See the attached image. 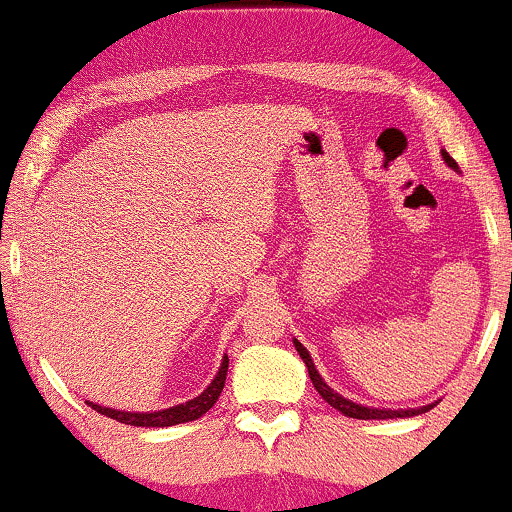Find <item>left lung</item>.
Returning a JSON list of instances; mask_svg holds the SVG:
<instances>
[{"label": "left lung", "instance_id": "obj_1", "mask_svg": "<svg viewBox=\"0 0 512 512\" xmlns=\"http://www.w3.org/2000/svg\"><path fill=\"white\" fill-rule=\"evenodd\" d=\"M440 154H443V161L448 163L452 170H457L455 158H452L448 151H440ZM293 346H296V351L301 354L305 368H308L310 380H313L315 390L320 392V397L325 399L330 407L342 411L344 416H349V419H402V416H416V414H424V411H428V409H433V404H428V407H419V409H373V407H363V404L351 402V399H346L339 395V392H334L332 387L322 380V375L317 373V368H315L313 358H310V354H308V349H305L298 339H293Z\"/></svg>", "mask_w": 512, "mask_h": 512}]
</instances>
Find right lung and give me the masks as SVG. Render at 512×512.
<instances>
[{
  "label": "right lung",
  "instance_id": "add662e5",
  "mask_svg": "<svg viewBox=\"0 0 512 512\" xmlns=\"http://www.w3.org/2000/svg\"><path fill=\"white\" fill-rule=\"evenodd\" d=\"M226 373H228V356H223L219 373L214 375L207 390L202 395L190 399V402L175 404L170 409H161V411H117L110 407H101V404L88 402V407L96 409L98 414L108 416V419L120 421V424L127 426H146V428H163V426H175V424H187V421H195L199 416H204L207 411L214 407L216 399H219L223 383H226Z\"/></svg>",
  "mask_w": 512,
  "mask_h": 512
}]
</instances>
